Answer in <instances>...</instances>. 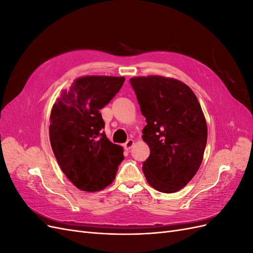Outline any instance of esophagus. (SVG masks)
<instances>
[{"instance_id":"obj_1","label":"esophagus","mask_w":253,"mask_h":253,"mask_svg":"<svg viewBox=\"0 0 253 253\" xmlns=\"http://www.w3.org/2000/svg\"><path fill=\"white\" fill-rule=\"evenodd\" d=\"M134 145V140L133 139H128L126 143H125V149L126 150V151H128L129 149H131L132 147Z\"/></svg>"}]
</instances>
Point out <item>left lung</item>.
<instances>
[{"label": "left lung", "mask_w": 253, "mask_h": 253, "mask_svg": "<svg viewBox=\"0 0 253 253\" xmlns=\"http://www.w3.org/2000/svg\"><path fill=\"white\" fill-rule=\"evenodd\" d=\"M147 120L142 139L150 156L142 165L151 187L174 193L194 177L208 137L206 119L193 90L163 76L129 79Z\"/></svg>", "instance_id": "8db88e82"}]
</instances>
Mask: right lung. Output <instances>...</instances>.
Returning a JSON list of instances; mask_svg holds the SVG:
<instances>
[{
	"label": "right lung",
	"mask_w": 253,
	"mask_h": 253,
	"mask_svg": "<svg viewBox=\"0 0 253 253\" xmlns=\"http://www.w3.org/2000/svg\"><path fill=\"white\" fill-rule=\"evenodd\" d=\"M125 77L85 76L63 90L50 113L49 139L53 154L75 187L86 192L113 182L124 160V149L102 131L99 113L121 88Z\"/></svg>",
	"instance_id": "1"
}]
</instances>
